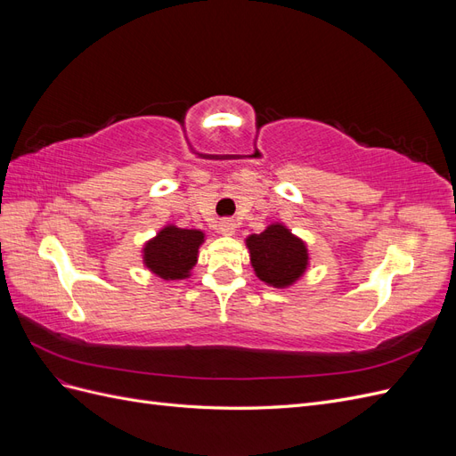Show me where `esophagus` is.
Instances as JSON below:
<instances>
[{
  "instance_id": "1",
  "label": "esophagus",
  "mask_w": 456,
  "mask_h": 456,
  "mask_svg": "<svg viewBox=\"0 0 456 456\" xmlns=\"http://www.w3.org/2000/svg\"><path fill=\"white\" fill-rule=\"evenodd\" d=\"M236 228H238V224H236V220H233V218H223L218 223V232L224 233V236H232V233L236 232Z\"/></svg>"
}]
</instances>
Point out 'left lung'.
Listing matches in <instances>:
<instances>
[{"label":"left lung","instance_id":"8db88e82","mask_svg":"<svg viewBox=\"0 0 456 456\" xmlns=\"http://www.w3.org/2000/svg\"><path fill=\"white\" fill-rule=\"evenodd\" d=\"M251 265L258 278L273 287L293 285L308 266V249L283 224H272L265 232L247 238Z\"/></svg>","mask_w":456,"mask_h":456}]
</instances>
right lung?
Instances as JSON below:
<instances>
[{"label":"right lung","mask_w":456,"mask_h":456,"mask_svg":"<svg viewBox=\"0 0 456 456\" xmlns=\"http://www.w3.org/2000/svg\"><path fill=\"white\" fill-rule=\"evenodd\" d=\"M203 232L165 226L144 245V265L163 280L188 278L198 260Z\"/></svg>","instance_id":"obj_1"}]
</instances>
